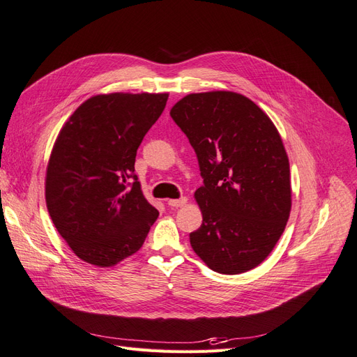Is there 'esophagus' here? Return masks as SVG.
I'll list each match as a JSON object with an SVG mask.
<instances>
[{
  "instance_id": "esophagus-1",
  "label": "esophagus",
  "mask_w": 357,
  "mask_h": 357,
  "mask_svg": "<svg viewBox=\"0 0 357 357\" xmlns=\"http://www.w3.org/2000/svg\"><path fill=\"white\" fill-rule=\"evenodd\" d=\"M188 203V199L187 197H181L178 200H169L167 204L170 206V208H182V206H185Z\"/></svg>"
}]
</instances>
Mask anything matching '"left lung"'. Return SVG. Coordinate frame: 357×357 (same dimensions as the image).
Wrapping results in <instances>:
<instances>
[{
    "mask_svg": "<svg viewBox=\"0 0 357 357\" xmlns=\"http://www.w3.org/2000/svg\"><path fill=\"white\" fill-rule=\"evenodd\" d=\"M170 116L199 158L204 185L194 192L203 215L190 234L211 270L240 274L258 267L289 220V158L280 133L255 102L236 91L190 93Z\"/></svg>",
    "mask_w": 357,
    "mask_h": 357,
    "instance_id": "left-lung-1",
    "label": "left lung"
}]
</instances>
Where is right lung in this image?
I'll return each mask as SVG.
<instances>
[{"label":"right lung","mask_w":357,"mask_h":357,"mask_svg":"<svg viewBox=\"0 0 357 357\" xmlns=\"http://www.w3.org/2000/svg\"><path fill=\"white\" fill-rule=\"evenodd\" d=\"M167 98L123 91L91 96L56 137L45 204L68 246L91 266L114 267L136 254L158 218L136 181L135 158Z\"/></svg>","instance_id":"right-lung-1"}]
</instances>
